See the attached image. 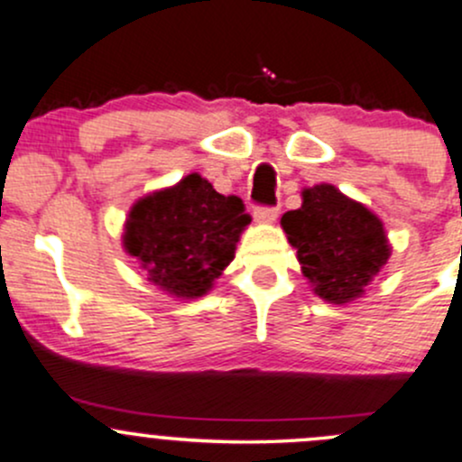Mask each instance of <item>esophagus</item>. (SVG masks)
Returning a JSON list of instances; mask_svg holds the SVG:
<instances>
[{
    "instance_id": "34e87169",
    "label": "esophagus",
    "mask_w": 462,
    "mask_h": 462,
    "mask_svg": "<svg viewBox=\"0 0 462 462\" xmlns=\"http://www.w3.org/2000/svg\"><path fill=\"white\" fill-rule=\"evenodd\" d=\"M277 209H273V207H257L255 211H253V217H255V222H260V225H273V222L277 220Z\"/></svg>"
}]
</instances>
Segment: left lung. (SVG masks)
I'll use <instances>...</instances> for the list:
<instances>
[{
    "mask_svg": "<svg viewBox=\"0 0 462 462\" xmlns=\"http://www.w3.org/2000/svg\"><path fill=\"white\" fill-rule=\"evenodd\" d=\"M309 284L328 304H350L388 264L392 245L383 222L335 185L306 187L301 207L282 216Z\"/></svg>",
    "mask_w": 462,
    "mask_h": 462,
    "instance_id": "left-lung-1",
    "label": "left lung"
}]
</instances>
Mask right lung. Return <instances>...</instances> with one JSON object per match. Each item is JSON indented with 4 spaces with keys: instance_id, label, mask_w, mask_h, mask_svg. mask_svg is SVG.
<instances>
[{
    "instance_id": "right-lung-1",
    "label": "right lung",
    "mask_w": 462,
    "mask_h": 462,
    "mask_svg": "<svg viewBox=\"0 0 462 462\" xmlns=\"http://www.w3.org/2000/svg\"><path fill=\"white\" fill-rule=\"evenodd\" d=\"M249 222L240 198L222 196L200 173H189L134 202L123 249L153 286L176 300H198L233 262Z\"/></svg>"
}]
</instances>
